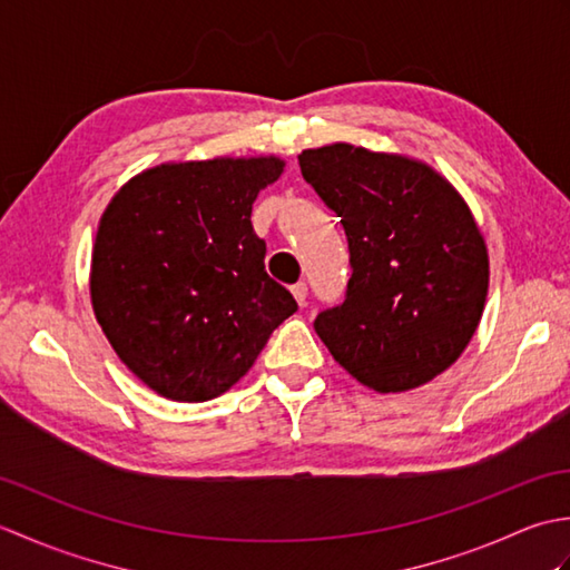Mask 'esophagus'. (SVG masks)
<instances>
[{
	"instance_id": "34e87169",
	"label": "esophagus",
	"mask_w": 570,
	"mask_h": 570,
	"mask_svg": "<svg viewBox=\"0 0 570 570\" xmlns=\"http://www.w3.org/2000/svg\"><path fill=\"white\" fill-rule=\"evenodd\" d=\"M292 294L298 301V306H304L306 304V296H308V286L304 282H298V284L292 286Z\"/></svg>"
}]
</instances>
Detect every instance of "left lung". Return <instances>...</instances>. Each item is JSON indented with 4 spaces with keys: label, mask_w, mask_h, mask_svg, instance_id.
Wrapping results in <instances>:
<instances>
[{
    "label": "left lung",
    "mask_w": 570,
    "mask_h": 570,
    "mask_svg": "<svg viewBox=\"0 0 570 570\" xmlns=\"http://www.w3.org/2000/svg\"><path fill=\"white\" fill-rule=\"evenodd\" d=\"M306 184L341 217L350 274L318 337L380 394L431 382L463 355L485 308L490 259L475 217L423 161L337 141L298 154Z\"/></svg>",
    "instance_id": "obj_1"
}]
</instances>
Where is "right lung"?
Wrapping results in <instances>:
<instances>
[{
  "instance_id": "right-lung-1",
  "label": "right lung",
  "mask_w": 570,
  "mask_h": 570,
  "mask_svg": "<svg viewBox=\"0 0 570 570\" xmlns=\"http://www.w3.org/2000/svg\"><path fill=\"white\" fill-rule=\"evenodd\" d=\"M276 156L161 164L107 205L90 298L107 341L174 402H208L239 382L296 301L264 272L252 205L282 176Z\"/></svg>"
}]
</instances>
